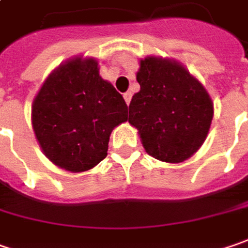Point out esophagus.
I'll return each mask as SVG.
<instances>
[{"mask_svg":"<svg viewBox=\"0 0 248 248\" xmlns=\"http://www.w3.org/2000/svg\"><path fill=\"white\" fill-rule=\"evenodd\" d=\"M131 96H132V93H131V92L124 93V100H125V103H127V105H130Z\"/></svg>","mask_w":248,"mask_h":248,"instance_id":"obj_1","label":"esophagus"}]
</instances>
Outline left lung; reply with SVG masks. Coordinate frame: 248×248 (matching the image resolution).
I'll return each instance as SVG.
<instances>
[{"label":"left lung","instance_id":"obj_1","mask_svg":"<svg viewBox=\"0 0 248 248\" xmlns=\"http://www.w3.org/2000/svg\"><path fill=\"white\" fill-rule=\"evenodd\" d=\"M141 89L130 103L128 123L138 130L146 154L166 163H181L204 143L214 118L205 86L181 62L148 56L140 60Z\"/></svg>","mask_w":248,"mask_h":248}]
</instances>
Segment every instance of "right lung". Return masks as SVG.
I'll list each match as a JSON object with an SVG mask.
<instances>
[{"label": "right lung", "instance_id": "obj_1", "mask_svg": "<svg viewBox=\"0 0 248 248\" xmlns=\"http://www.w3.org/2000/svg\"><path fill=\"white\" fill-rule=\"evenodd\" d=\"M128 120L123 96L99 74L93 57L61 62L31 105V127L46 157L71 173L88 171L107 155L110 134Z\"/></svg>", "mask_w": 248, "mask_h": 248}]
</instances>
